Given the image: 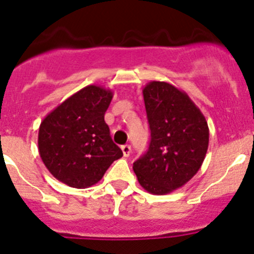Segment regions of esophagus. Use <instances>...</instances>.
Wrapping results in <instances>:
<instances>
[{"mask_svg":"<svg viewBox=\"0 0 254 254\" xmlns=\"http://www.w3.org/2000/svg\"><path fill=\"white\" fill-rule=\"evenodd\" d=\"M122 151H123V154H124V157H129L130 152H131V146L130 145L122 146Z\"/></svg>","mask_w":254,"mask_h":254,"instance_id":"1","label":"esophagus"}]
</instances>
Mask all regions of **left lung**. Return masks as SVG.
Instances as JSON below:
<instances>
[{
	"mask_svg": "<svg viewBox=\"0 0 254 254\" xmlns=\"http://www.w3.org/2000/svg\"><path fill=\"white\" fill-rule=\"evenodd\" d=\"M142 93L151 142L132 169L146 191L165 194L198 172L207 153L209 129L188 93L169 82H148Z\"/></svg>",
	"mask_w": 254,
	"mask_h": 254,
	"instance_id": "left-lung-1",
	"label": "left lung"
}]
</instances>
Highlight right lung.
<instances>
[{
  "label": "right lung",
  "mask_w": 254,
  "mask_h": 254,
  "mask_svg": "<svg viewBox=\"0 0 254 254\" xmlns=\"http://www.w3.org/2000/svg\"><path fill=\"white\" fill-rule=\"evenodd\" d=\"M113 92L89 85L45 117L40 124L39 153L49 172L70 188L97 184L123 152L112 140L105 113Z\"/></svg>",
  "instance_id": "add662e5"
}]
</instances>
